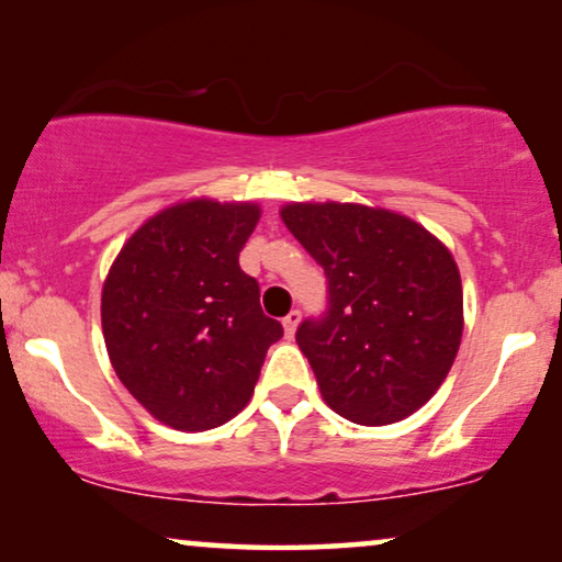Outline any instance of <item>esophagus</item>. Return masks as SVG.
<instances>
[{"mask_svg":"<svg viewBox=\"0 0 562 562\" xmlns=\"http://www.w3.org/2000/svg\"><path fill=\"white\" fill-rule=\"evenodd\" d=\"M297 324H301V311H290L285 318H282V326H285V334L288 336H293L295 334V328H297Z\"/></svg>","mask_w":562,"mask_h":562,"instance_id":"obj_1","label":"esophagus"}]
</instances>
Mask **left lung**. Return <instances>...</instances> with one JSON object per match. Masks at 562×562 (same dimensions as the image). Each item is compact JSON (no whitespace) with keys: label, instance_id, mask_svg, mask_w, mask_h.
<instances>
[{"label":"left lung","instance_id":"1","mask_svg":"<svg viewBox=\"0 0 562 562\" xmlns=\"http://www.w3.org/2000/svg\"><path fill=\"white\" fill-rule=\"evenodd\" d=\"M280 215L328 280L324 318L295 334L326 406L362 426L411 416L460 349L462 282L450 249L385 207L290 203Z\"/></svg>","mask_w":562,"mask_h":562}]
</instances>
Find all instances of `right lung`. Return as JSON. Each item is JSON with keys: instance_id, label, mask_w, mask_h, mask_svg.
I'll list each match as a JSON object with an SVG mask.
<instances>
[{"instance_id": "1", "label": "right lung", "mask_w": 562, "mask_h": 562, "mask_svg": "<svg viewBox=\"0 0 562 562\" xmlns=\"http://www.w3.org/2000/svg\"><path fill=\"white\" fill-rule=\"evenodd\" d=\"M257 203L192 198L148 218L102 285V334L120 383L156 422L179 431L226 424L249 403L280 321L238 251Z\"/></svg>"}]
</instances>
